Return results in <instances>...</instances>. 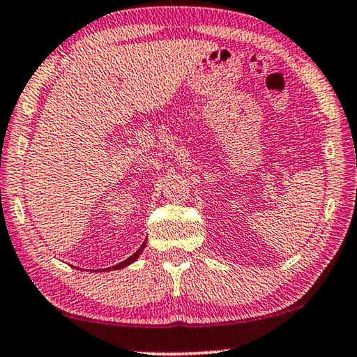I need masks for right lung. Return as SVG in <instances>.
Segmentation results:
<instances>
[{
	"instance_id": "obj_1",
	"label": "right lung",
	"mask_w": 357,
	"mask_h": 357,
	"mask_svg": "<svg viewBox=\"0 0 357 357\" xmlns=\"http://www.w3.org/2000/svg\"><path fill=\"white\" fill-rule=\"evenodd\" d=\"M145 245H146V241H144V244H142V245H140V249H139V250H137L134 255H130V257H129V259H126L124 261H121V263H119V265H114V266L112 268V270H121V268H124V266H128V265H130V263H134V261H135L137 259H139V257H140V254H142V252H144V249H145ZM102 271H109V268H105V270H102Z\"/></svg>"
}]
</instances>
